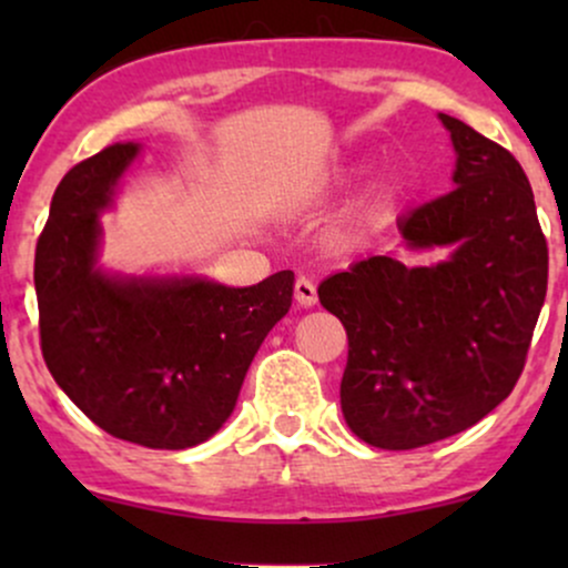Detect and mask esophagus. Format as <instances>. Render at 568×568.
<instances>
[{"label":"esophagus","instance_id":"obj_1","mask_svg":"<svg viewBox=\"0 0 568 568\" xmlns=\"http://www.w3.org/2000/svg\"><path fill=\"white\" fill-rule=\"evenodd\" d=\"M293 298H296L298 306H315V302H317L315 283L306 277H298L296 283H293Z\"/></svg>","mask_w":568,"mask_h":568}]
</instances>
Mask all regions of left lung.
<instances>
[{"label": "left lung", "instance_id": "obj_1", "mask_svg": "<svg viewBox=\"0 0 568 568\" xmlns=\"http://www.w3.org/2000/svg\"><path fill=\"white\" fill-rule=\"evenodd\" d=\"M456 149L452 192L414 207L408 247H452L435 266L371 256L317 288L347 331L342 410L387 452L473 427L524 374L547 293V240L520 162L440 114Z\"/></svg>", "mask_w": 568, "mask_h": 568}]
</instances>
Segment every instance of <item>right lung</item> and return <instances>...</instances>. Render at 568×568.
<instances>
[{
  "instance_id": "add662e5",
  "label": "right lung",
  "mask_w": 568,
  "mask_h": 568,
  "mask_svg": "<svg viewBox=\"0 0 568 568\" xmlns=\"http://www.w3.org/2000/svg\"><path fill=\"white\" fill-rule=\"evenodd\" d=\"M135 154L112 143L58 184L37 240L39 344L58 387L103 433L179 452L230 419L253 355L291 310L293 272L251 288L101 275L98 213Z\"/></svg>"
}]
</instances>
